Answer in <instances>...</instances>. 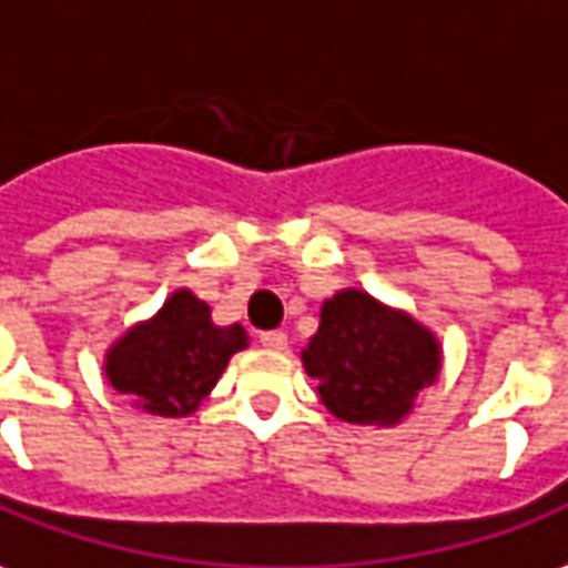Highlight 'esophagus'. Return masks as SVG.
<instances>
[{
    "label": "esophagus",
    "instance_id": "1",
    "mask_svg": "<svg viewBox=\"0 0 568 568\" xmlns=\"http://www.w3.org/2000/svg\"><path fill=\"white\" fill-rule=\"evenodd\" d=\"M260 343L265 346V349H287V334L284 331H265V334H260Z\"/></svg>",
    "mask_w": 568,
    "mask_h": 568
}]
</instances>
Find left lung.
Instances as JSON below:
<instances>
[{"mask_svg": "<svg viewBox=\"0 0 568 568\" xmlns=\"http://www.w3.org/2000/svg\"><path fill=\"white\" fill-rule=\"evenodd\" d=\"M300 358L324 408L358 426H398L442 374L436 331L358 287L324 300Z\"/></svg>", "mask_w": 568, "mask_h": 568, "instance_id": "left-lung-1", "label": "left lung"}]
</instances>
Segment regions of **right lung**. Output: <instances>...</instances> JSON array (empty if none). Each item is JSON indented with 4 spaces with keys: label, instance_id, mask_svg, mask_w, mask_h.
Segmentation results:
<instances>
[{
    "label": "right lung",
    "instance_id": "right-lung-1",
    "mask_svg": "<svg viewBox=\"0 0 568 568\" xmlns=\"http://www.w3.org/2000/svg\"><path fill=\"white\" fill-rule=\"evenodd\" d=\"M250 346L241 324L219 327L213 308L179 287L144 322H135L104 352V377L116 396L154 417H187Z\"/></svg>",
    "mask_w": 568,
    "mask_h": 568
}]
</instances>
